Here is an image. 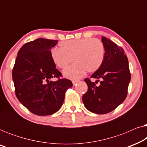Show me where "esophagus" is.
Instances as JSON below:
<instances>
[{"label":"esophagus","instance_id":"obj_1","mask_svg":"<svg viewBox=\"0 0 147 147\" xmlns=\"http://www.w3.org/2000/svg\"><path fill=\"white\" fill-rule=\"evenodd\" d=\"M78 82H79V81H78V80H74V81L72 82V84H73L74 86H75V85H76V84L78 83Z\"/></svg>","mask_w":147,"mask_h":147}]
</instances>
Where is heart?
I'll return each instance as SVG.
<instances>
[{
    "label": "heart",
    "instance_id": "heart-1",
    "mask_svg": "<svg viewBox=\"0 0 147 147\" xmlns=\"http://www.w3.org/2000/svg\"><path fill=\"white\" fill-rule=\"evenodd\" d=\"M59 45L60 48H53L50 51L55 65L64 69L72 60L75 61L63 71L64 77L68 79H79L86 71L94 73L103 63L105 48L100 40L94 38L71 39L62 41Z\"/></svg>",
    "mask_w": 147,
    "mask_h": 147
}]
</instances>
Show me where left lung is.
Here are the masks:
<instances>
[{
	"label": "left lung",
	"mask_w": 147,
	"mask_h": 147,
	"mask_svg": "<svg viewBox=\"0 0 147 147\" xmlns=\"http://www.w3.org/2000/svg\"><path fill=\"white\" fill-rule=\"evenodd\" d=\"M105 56L100 69L91 76L99 81L100 85L86 78L88 90L82 97L84 104L89 111L104 114L114 110L124 102L127 96L130 81L128 58L122 47L105 37H102Z\"/></svg>",
	"instance_id": "1"
}]
</instances>
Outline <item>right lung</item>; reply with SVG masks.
I'll use <instances>...</instances> for the list:
<instances>
[{"label": "right lung", "instance_id": "1", "mask_svg": "<svg viewBox=\"0 0 147 147\" xmlns=\"http://www.w3.org/2000/svg\"><path fill=\"white\" fill-rule=\"evenodd\" d=\"M57 43V40L43 38L25 43L18 52L13 69L17 98L38 116L57 112L63 104L66 90L73 86L67 79L50 80L61 76L50 55L51 49Z\"/></svg>", "mask_w": 147, "mask_h": 147}]
</instances>
